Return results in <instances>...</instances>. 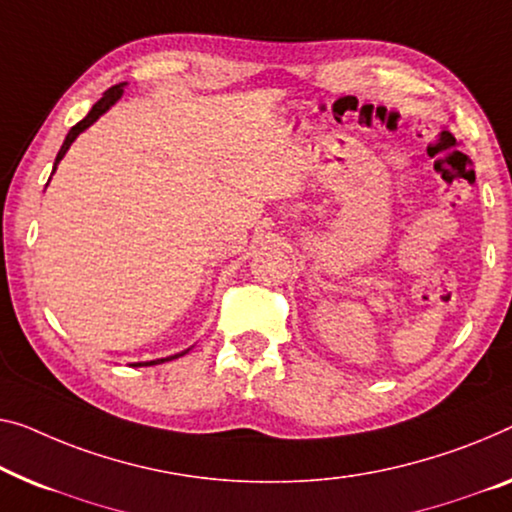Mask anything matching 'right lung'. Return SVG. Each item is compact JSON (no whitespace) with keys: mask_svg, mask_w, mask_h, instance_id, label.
<instances>
[{"mask_svg":"<svg viewBox=\"0 0 512 512\" xmlns=\"http://www.w3.org/2000/svg\"><path fill=\"white\" fill-rule=\"evenodd\" d=\"M121 94H124V85H114V87H110L108 91H105L103 94V98L101 101H98L94 108L89 110V114L82 121H78V124H75L71 131H68V135H66V140H64V144H61V149H59V154H57V158H55V167H57V163L61 158H64V154L68 151V147H71L73 144V140L75 137H78L82 131H85V128H89L91 124H94V121L101 117V114L105 112V110H110L114 103L119 101L121 98ZM186 352H181V354H177V356H170V358H160V361H149V363H135V365H156V363H163V361H172V358H179V356H183Z\"/></svg>","mask_w":512,"mask_h":512,"instance_id":"right-lung-1","label":"right lung"}]
</instances>
